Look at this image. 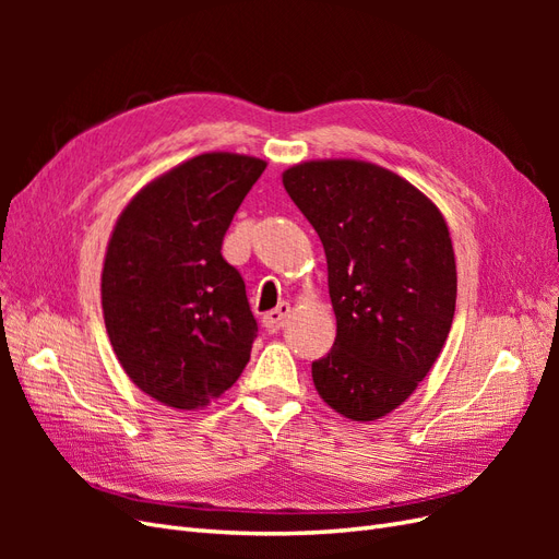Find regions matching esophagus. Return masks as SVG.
<instances>
[{"instance_id": "1", "label": "esophagus", "mask_w": 559, "mask_h": 559, "mask_svg": "<svg viewBox=\"0 0 559 559\" xmlns=\"http://www.w3.org/2000/svg\"><path fill=\"white\" fill-rule=\"evenodd\" d=\"M289 312H292V308H289V302H280V306L275 308V310H270V312H265L263 314V326L265 329H277L282 321L289 317Z\"/></svg>"}]
</instances>
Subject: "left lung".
<instances>
[{
  "label": "left lung",
  "instance_id": "8db88e82",
  "mask_svg": "<svg viewBox=\"0 0 559 559\" xmlns=\"http://www.w3.org/2000/svg\"><path fill=\"white\" fill-rule=\"evenodd\" d=\"M284 189L326 251L335 343L312 361L319 396L354 421L408 399L452 326L456 267L443 214L413 183L364 160H310Z\"/></svg>",
  "mask_w": 559,
  "mask_h": 559
}]
</instances>
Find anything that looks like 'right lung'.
<instances>
[{
  "label": "right lung",
  "mask_w": 559,
  "mask_h": 559,
  "mask_svg": "<svg viewBox=\"0 0 559 559\" xmlns=\"http://www.w3.org/2000/svg\"><path fill=\"white\" fill-rule=\"evenodd\" d=\"M265 163L202 154L151 181L111 233L103 312L128 378L170 408L195 411L245 370L259 324L224 235Z\"/></svg>",
  "instance_id": "obj_1"
}]
</instances>
